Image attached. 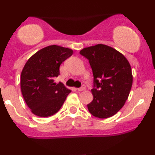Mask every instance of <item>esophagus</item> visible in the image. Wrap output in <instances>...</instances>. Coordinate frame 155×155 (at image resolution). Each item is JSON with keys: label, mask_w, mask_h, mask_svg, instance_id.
<instances>
[{"label": "esophagus", "mask_w": 155, "mask_h": 155, "mask_svg": "<svg viewBox=\"0 0 155 155\" xmlns=\"http://www.w3.org/2000/svg\"><path fill=\"white\" fill-rule=\"evenodd\" d=\"M85 88H86V87H85V85H84V84H82V86H81V87L78 88L77 90H78V91H83V90H85Z\"/></svg>", "instance_id": "1"}]
</instances>
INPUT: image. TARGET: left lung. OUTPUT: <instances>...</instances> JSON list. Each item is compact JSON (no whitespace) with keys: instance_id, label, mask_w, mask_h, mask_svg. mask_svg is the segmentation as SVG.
Here are the masks:
<instances>
[{"instance_id":"1","label":"left lung","mask_w":155,"mask_h":155,"mask_svg":"<svg viewBox=\"0 0 155 155\" xmlns=\"http://www.w3.org/2000/svg\"><path fill=\"white\" fill-rule=\"evenodd\" d=\"M79 53L89 60L94 77L89 111L97 118L112 117L123 107L132 87L129 62L120 51L104 44L84 48Z\"/></svg>"}]
</instances>
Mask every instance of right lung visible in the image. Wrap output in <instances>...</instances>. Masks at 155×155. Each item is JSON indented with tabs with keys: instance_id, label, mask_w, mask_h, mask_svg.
I'll list each match as a JSON object with an SVG mask.
<instances>
[{
	"instance_id": "obj_1",
	"label": "right lung",
	"mask_w": 155,
	"mask_h": 155,
	"mask_svg": "<svg viewBox=\"0 0 155 155\" xmlns=\"http://www.w3.org/2000/svg\"><path fill=\"white\" fill-rule=\"evenodd\" d=\"M73 54V50L57 45L47 47L35 53L23 68L21 91L31 111L41 117H50L63 106L71 92L54 79L60 75V65Z\"/></svg>"
}]
</instances>
